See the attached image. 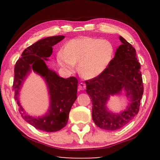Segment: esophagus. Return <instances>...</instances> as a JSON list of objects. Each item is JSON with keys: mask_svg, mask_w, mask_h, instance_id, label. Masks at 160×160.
<instances>
[{"mask_svg": "<svg viewBox=\"0 0 160 160\" xmlns=\"http://www.w3.org/2000/svg\"><path fill=\"white\" fill-rule=\"evenodd\" d=\"M85 88H86V85L83 82L80 83L79 85H78V89H79L80 90H84Z\"/></svg>", "mask_w": 160, "mask_h": 160, "instance_id": "1", "label": "esophagus"}]
</instances>
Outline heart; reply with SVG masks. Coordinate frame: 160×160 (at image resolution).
Segmentation results:
<instances>
[{"label":"heart","mask_w":160,"mask_h":160,"mask_svg":"<svg viewBox=\"0 0 160 160\" xmlns=\"http://www.w3.org/2000/svg\"><path fill=\"white\" fill-rule=\"evenodd\" d=\"M115 48L109 40L82 37L72 39L57 53L60 66L72 72L78 63V71L83 78L93 79L104 73L114 57Z\"/></svg>","instance_id":"1"}]
</instances>
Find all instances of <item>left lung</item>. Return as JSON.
<instances>
[{
	"label": "left lung",
	"instance_id": "1",
	"mask_svg": "<svg viewBox=\"0 0 160 160\" xmlns=\"http://www.w3.org/2000/svg\"><path fill=\"white\" fill-rule=\"evenodd\" d=\"M122 44L116 48L110 66L100 76L85 81L86 92L92 102V116L94 123L100 128L116 131L129 123L138 113L143 94L140 64L132 46L121 36ZM122 91L129 103L120 113L108 109L107 103L111 96Z\"/></svg>",
	"mask_w": 160,
	"mask_h": 160
}]
</instances>
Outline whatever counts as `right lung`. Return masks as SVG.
<instances>
[{"instance_id":"obj_1","label":"right lung","mask_w":160,"mask_h":160,"mask_svg":"<svg viewBox=\"0 0 160 160\" xmlns=\"http://www.w3.org/2000/svg\"><path fill=\"white\" fill-rule=\"evenodd\" d=\"M64 36L44 38L25 49L22 57L16 62L13 90L19 112L28 123L35 128L46 132L60 131L66 126L71 107L77 99L78 80L75 77L65 79L48 68L45 62L53 52L52 47L60 42ZM32 72L44 79L50 95V107L44 115H29L19 102L20 90L28 75Z\"/></svg>"}]
</instances>
